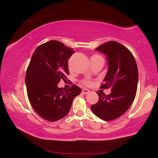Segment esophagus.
Wrapping results in <instances>:
<instances>
[{"label": "esophagus", "instance_id": "1", "mask_svg": "<svg viewBox=\"0 0 158 158\" xmlns=\"http://www.w3.org/2000/svg\"><path fill=\"white\" fill-rule=\"evenodd\" d=\"M88 93H90V90H88L86 88H84L82 90V93L83 94H88Z\"/></svg>", "mask_w": 158, "mask_h": 158}]
</instances>
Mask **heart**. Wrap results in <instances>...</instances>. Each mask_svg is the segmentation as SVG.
<instances>
[{
  "mask_svg": "<svg viewBox=\"0 0 158 158\" xmlns=\"http://www.w3.org/2000/svg\"><path fill=\"white\" fill-rule=\"evenodd\" d=\"M91 62L92 61H97V60H99V59H103V57L99 55L98 54H94L93 56H91ZM82 84H84L85 85H90L92 84V81L90 80H88V79H84L82 80Z\"/></svg>",
  "mask_w": 158,
  "mask_h": 158,
  "instance_id": "heart-1",
  "label": "heart"
}]
</instances>
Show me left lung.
I'll return each mask as SVG.
<instances>
[{"instance_id": "left-lung-1", "label": "left lung", "mask_w": 158, "mask_h": 158, "mask_svg": "<svg viewBox=\"0 0 158 158\" xmlns=\"http://www.w3.org/2000/svg\"><path fill=\"white\" fill-rule=\"evenodd\" d=\"M107 56L108 70L100 88H111L109 94L97 93L99 101L93 113L104 121L119 118L130 108L136 95L138 70L133 54L118 42L111 41L96 48Z\"/></svg>"}]
</instances>
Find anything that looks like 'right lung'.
<instances>
[{"label":"right lung","mask_w":158,"mask_h":158,"mask_svg":"<svg viewBox=\"0 0 158 158\" xmlns=\"http://www.w3.org/2000/svg\"><path fill=\"white\" fill-rule=\"evenodd\" d=\"M74 52L63 43L52 40L36 48L27 68L25 84L30 103L48 121L55 122L67 115L74 98L81 92L76 85L67 90L57 86L69 74L68 59Z\"/></svg>","instance_id":"right-lung-1"}]
</instances>
